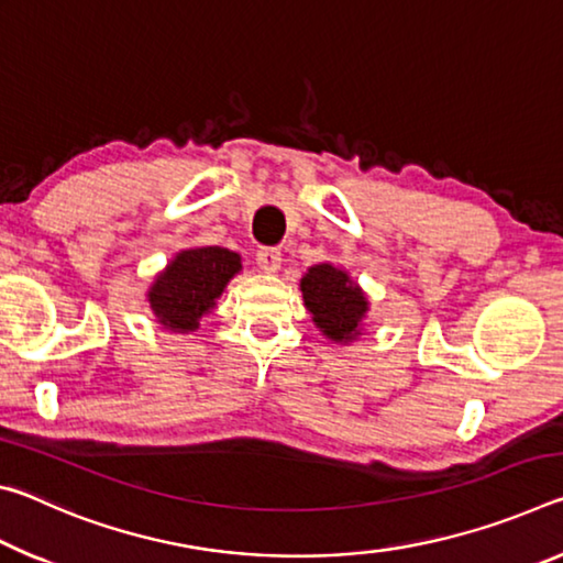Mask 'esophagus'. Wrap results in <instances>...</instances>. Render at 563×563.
Masks as SVG:
<instances>
[{
	"mask_svg": "<svg viewBox=\"0 0 563 563\" xmlns=\"http://www.w3.org/2000/svg\"><path fill=\"white\" fill-rule=\"evenodd\" d=\"M255 261H258V268L263 273H278L283 258L278 247H261V251L255 253Z\"/></svg>",
	"mask_w": 563,
	"mask_h": 563,
	"instance_id": "obj_1",
	"label": "esophagus"
}]
</instances>
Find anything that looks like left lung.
<instances>
[{"label": "left lung", "mask_w": 563, "mask_h": 563, "mask_svg": "<svg viewBox=\"0 0 563 563\" xmlns=\"http://www.w3.org/2000/svg\"><path fill=\"white\" fill-rule=\"evenodd\" d=\"M302 302L316 328L338 345H350L362 335L369 312L365 290L335 263L310 265L300 278Z\"/></svg>", "instance_id": "8db88e82"}]
</instances>
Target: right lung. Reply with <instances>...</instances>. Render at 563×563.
Listing matches in <instances>:
<instances>
[{
    "label": "right lung",
    "mask_w": 563,
    "mask_h": 563,
    "mask_svg": "<svg viewBox=\"0 0 563 563\" xmlns=\"http://www.w3.org/2000/svg\"><path fill=\"white\" fill-rule=\"evenodd\" d=\"M241 271V255L221 245L178 251L146 290L156 322L170 332H196Z\"/></svg>",
    "instance_id": "right-lung-1"
}]
</instances>
